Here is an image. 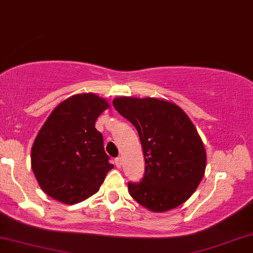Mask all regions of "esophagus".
Masks as SVG:
<instances>
[{
  "mask_svg": "<svg viewBox=\"0 0 253 253\" xmlns=\"http://www.w3.org/2000/svg\"><path fill=\"white\" fill-rule=\"evenodd\" d=\"M115 165H117L118 168H121V165H123V158H121V157L115 158Z\"/></svg>",
  "mask_w": 253,
  "mask_h": 253,
  "instance_id": "1",
  "label": "esophagus"
}]
</instances>
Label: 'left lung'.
Wrapping results in <instances>:
<instances>
[{"label": "left lung", "mask_w": 253, "mask_h": 253, "mask_svg": "<svg viewBox=\"0 0 253 253\" xmlns=\"http://www.w3.org/2000/svg\"><path fill=\"white\" fill-rule=\"evenodd\" d=\"M113 106L138 130L145 158L141 182L129 195L151 211L178 207L193 195L206 170V150L182 108L155 97H117Z\"/></svg>", "instance_id": "8db88e82"}]
</instances>
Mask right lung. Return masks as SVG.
I'll return each instance as SVG.
<instances>
[{
	"label": "right lung",
	"instance_id": "1",
	"mask_svg": "<svg viewBox=\"0 0 253 253\" xmlns=\"http://www.w3.org/2000/svg\"><path fill=\"white\" fill-rule=\"evenodd\" d=\"M109 103L89 92L59 103L38 133L31 164L45 194L75 205L97 193L114 168L104 152L103 136L95 123Z\"/></svg>",
	"mask_w": 253,
	"mask_h": 253
}]
</instances>
